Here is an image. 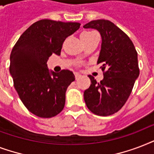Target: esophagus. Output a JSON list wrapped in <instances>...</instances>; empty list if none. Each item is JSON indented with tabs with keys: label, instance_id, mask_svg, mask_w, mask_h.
I'll use <instances>...</instances> for the list:
<instances>
[{
	"label": "esophagus",
	"instance_id": "1",
	"mask_svg": "<svg viewBox=\"0 0 154 154\" xmlns=\"http://www.w3.org/2000/svg\"><path fill=\"white\" fill-rule=\"evenodd\" d=\"M74 75H75V78H76V80L78 79V78H79V77H81V75H80L79 73H77V72H75Z\"/></svg>",
	"mask_w": 154,
	"mask_h": 154
}]
</instances>
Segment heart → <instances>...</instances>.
<instances>
[{"instance_id": "1", "label": "heart", "mask_w": 154, "mask_h": 154, "mask_svg": "<svg viewBox=\"0 0 154 154\" xmlns=\"http://www.w3.org/2000/svg\"><path fill=\"white\" fill-rule=\"evenodd\" d=\"M94 37H96L95 33H94V32H89V31L83 32L82 34H81V39L82 40V42H84L85 44V43H87V42H89V41H90V40H91L92 38ZM76 65H77V66H80V65H81V63L77 62L76 63Z\"/></svg>"}]
</instances>
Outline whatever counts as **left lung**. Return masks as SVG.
I'll return each instance as SVG.
<instances>
[{"instance_id": "8db88e82", "label": "left lung", "mask_w": 154, "mask_h": 154, "mask_svg": "<svg viewBox=\"0 0 154 154\" xmlns=\"http://www.w3.org/2000/svg\"><path fill=\"white\" fill-rule=\"evenodd\" d=\"M95 29L101 36L97 64L104 78L97 82L91 75L89 89L85 90L87 107L98 116H109L119 111L131 94L140 70L137 53L128 36L109 20H95L83 26Z\"/></svg>"}]
</instances>
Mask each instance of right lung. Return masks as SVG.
Masks as SVG:
<instances>
[{"label":"right lung","instance_id":"add662e5","mask_svg":"<svg viewBox=\"0 0 154 154\" xmlns=\"http://www.w3.org/2000/svg\"><path fill=\"white\" fill-rule=\"evenodd\" d=\"M77 22L43 19L33 23L18 39L10 55L9 72L14 88L28 110L37 117L50 118L60 113L65 92L75 80L71 71H49L48 59L60 55L62 45L80 28Z\"/></svg>","mask_w":154,"mask_h":154}]
</instances>
